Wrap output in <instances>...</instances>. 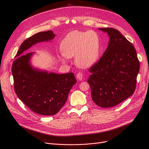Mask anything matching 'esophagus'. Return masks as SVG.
<instances>
[{
    "instance_id": "1",
    "label": "esophagus",
    "mask_w": 149,
    "mask_h": 149,
    "mask_svg": "<svg viewBox=\"0 0 149 149\" xmlns=\"http://www.w3.org/2000/svg\"><path fill=\"white\" fill-rule=\"evenodd\" d=\"M76 77L79 80H82L83 79V74H82L81 72H79L76 75Z\"/></svg>"
}]
</instances>
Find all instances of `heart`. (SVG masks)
<instances>
[{
	"mask_svg": "<svg viewBox=\"0 0 149 149\" xmlns=\"http://www.w3.org/2000/svg\"><path fill=\"white\" fill-rule=\"evenodd\" d=\"M61 58L75 56V63L80 68H88L98 59L101 49L100 38L93 31H72L68 33L61 43Z\"/></svg>",
	"mask_w": 149,
	"mask_h": 149,
	"instance_id": "1",
	"label": "heart"
}]
</instances>
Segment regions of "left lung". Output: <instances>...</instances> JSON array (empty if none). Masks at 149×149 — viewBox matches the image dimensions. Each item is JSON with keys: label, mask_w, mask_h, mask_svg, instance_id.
I'll return each mask as SVG.
<instances>
[{"label": "left lung", "mask_w": 149, "mask_h": 149, "mask_svg": "<svg viewBox=\"0 0 149 149\" xmlns=\"http://www.w3.org/2000/svg\"><path fill=\"white\" fill-rule=\"evenodd\" d=\"M109 36V45L97 63L90 68L88 80L94 102L104 108L118 105L133 95L139 61L130 42L117 29L100 28Z\"/></svg>", "instance_id": "obj_1"}]
</instances>
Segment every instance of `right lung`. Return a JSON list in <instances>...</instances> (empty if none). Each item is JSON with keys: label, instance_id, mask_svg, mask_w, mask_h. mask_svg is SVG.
<instances>
[{"label": "right lung", "instance_id": "obj_1", "mask_svg": "<svg viewBox=\"0 0 149 149\" xmlns=\"http://www.w3.org/2000/svg\"><path fill=\"white\" fill-rule=\"evenodd\" d=\"M54 37L53 31H48L27 38L21 43L12 64L16 94L32 111L42 115L57 113L77 81L72 72L58 74L34 68L30 63L34 52L23 54L36 43L49 41Z\"/></svg>", "mask_w": 149, "mask_h": 149}]
</instances>
